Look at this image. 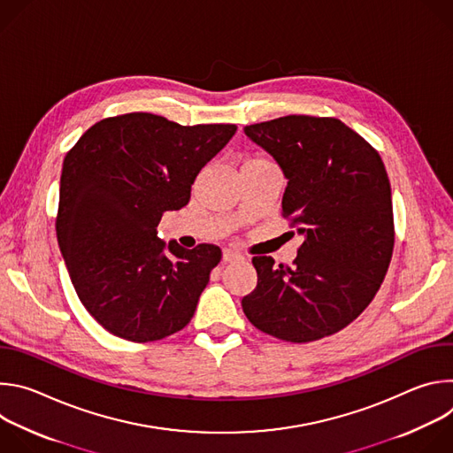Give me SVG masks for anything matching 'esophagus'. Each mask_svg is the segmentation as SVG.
Instances as JSON below:
<instances>
[{"label":"esophagus","instance_id":"34e87169","mask_svg":"<svg viewBox=\"0 0 453 453\" xmlns=\"http://www.w3.org/2000/svg\"><path fill=\"white\" fill-rule=\"evenodd\" d=\"M238 260H243L242 254H238L231 249H224V252H222V262L224 264H233V262H238Z\"/></svg>","mask_w":453,"mask_h":453}]
</instances>
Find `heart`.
Masks as SVG:
<instances>
[{
  "label": "heart",
  "instance_id": "obj_1",
  "mask_svg": "<svg viewBox=\"0 0 453 453\" xmlns=\"http://www.w3.org/2000/svg\"><path fill=\"white\" fill-rule=\"evenodd\" d=\"M247 163H271V161L265 159V157H262V156H256V157H250Z\"/></svg>",
  "mask_w": 453,
  "mask_h": 453
}]
</instances>
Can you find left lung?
Returning a JSON list of instances; mask_svg holds the SVG:
<instances>
[{
    "mask_svg": "<svg viewBox=\"0 0 453 453\" xmlns=\"http://www.w3.org/2000/svg\"><path fill=\"white\" fill-rule=\"evenodd\" d=\"M243 131L281 166L288 179L283 217L304 236L292 265L252 257L257 285L242 299L243 313L287 342L334 335L369 306L393 257L383 161L337 118L290 114Z\"/></svg>",
    "mask_w": 453,
    "mask_h": 453,
    "instance_id": "1",
    "label": "left lung"
}]
</instances>
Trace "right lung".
<instances>
[{
    "instance_id": "right-lung-1",
    "label": "right lung",
    "mask_w": 453,
    "mask_h": 453,
    "mask_svg": "<svg viewBox=\"0 0 453 453\" xmlns=\"http://www.w3.org/2000/svg\"><path fill=\"white\" fill-rule=\"evenodd\" d=\"M234 133L231 123L128 112L95 123L64 157L58 247L81 303L109 334L152 342L191 320L222 250L166 245L157 226L188 204L199 172Z\"/></svg>"
}]
</instances>
